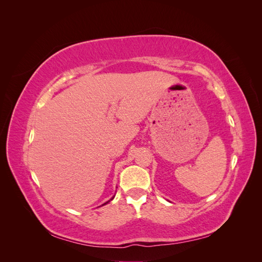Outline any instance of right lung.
<instances>
[{"mask_svg":"<svg viewBox=\"0 0 262 262\" xmlns=\"http://www.w3.org/2000/svg\"><path fill=\"white\" fill-rule=\"evenodd\" d=\"M113 199H114V196H113V198H112V199H110V200H113ZM110 200H109V201H110ZM109 201H107V202H106V203H104V204H107V203H108ZM104 204H102V205H104Z\"/></svg>","mask_w":262,"mask_h":262,"instance_id":"right-lung-1","label":"right lung"}]
</instances>
